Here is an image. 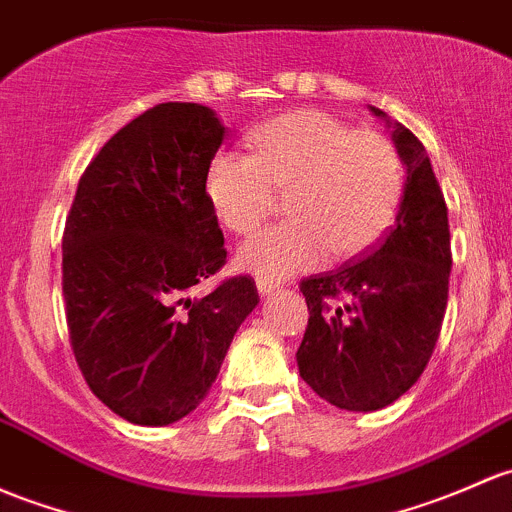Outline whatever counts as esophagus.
Listing matches in <instances>:
<instances>
[{"label":"esophagus","instance_id":"34e87169","mask_svg":"<svg viewBox=\"0 0 512 512\" xmlns=\"http://www.w3.org/2000/svg\"><path fill=\"white\" fill-rule=\"evenodd\" d=\"M257 292L262 297H270V294L279 292V282H270V279H257Z\"/></svg>","mask_w":512,"mask_h":512}]
</instances>
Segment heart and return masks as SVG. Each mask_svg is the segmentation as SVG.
<instances>
[{"label":"heart","mask_w":512,"mask_h":512,"mask_svg":"<svg viewBox=\"0 0 512 512\" xmlns=\"http://www.w3.org/2000/svg\"><path fill=\"white\" fill-rule=\"evenodd\" d=\"M402 161L375 132H355L319 110L274 117L252 134V154L218 152L208 164L206 196L220 223L247 235L287 193L294 220L242 242L238 265L260 279L309 270L373 245L402 198Z\"/></svg>","instance_id":"obj_1"}]
</instances>
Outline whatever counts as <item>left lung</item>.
I'll return each mask as SVG.
<instances>
[{"instance_id":"8db88e82","label":"left lung","mask_w":512,"mask_h":512,"mask_svg":"<svg viewBox=\"0 0 512 512\" xmlns=\"http://www.w3.org/2000/svg\"><path fill=\"white\" fill-rule=\"evenodd\" d=\"M370 112L392 127L407 174L395 225L365 257L301 282L309 326L299 375L348 412L383 410L417 383L437 346L451 272L449 218L427 149L383 110Z\"/></svg>"}]
</instances>
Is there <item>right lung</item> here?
Returning a JSON list of instances; mask_svg holds the SVG:
<instances>
[{"label":"right lung","instance_id":"1","mask_svg":"<svg viewBox=\"0 0 512 512\" xmlns=\"http://www.w3.org/2000/svg\"><path fill=\"white\" fill-rule=\"evenodd\" d=\"M225 139L196 102H161L90 161L63 233V299L85 383L122 419L166 427L201 405L257 287L230 277L206 174Z\"/></svg>","mask_w":512,"mask_h":512}]
</instances>
